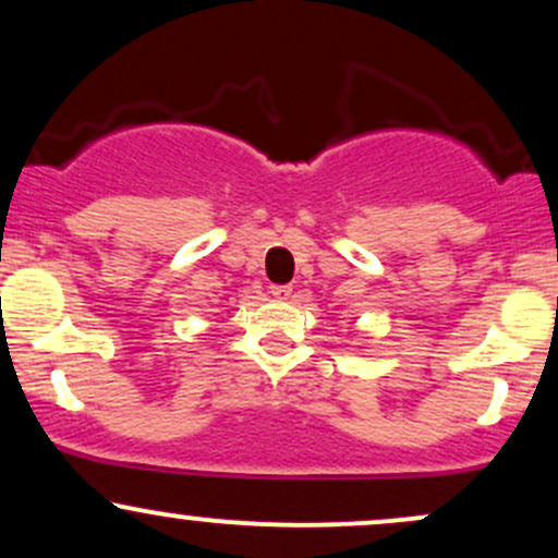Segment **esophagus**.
I'll list each match as a JSON object with an SVG mask.
<instances>
[{
  "label": "esophagus",
  "instance_id": "obj_1",
  "mask_svg": "<svg viewBox=\"0 0 558 558\" xmlns=\"http://www.w3.org/2000/svg\"><path fill=\"white\" fill-rule=\"evenodd\" d=\"M291 291H293L291 286H270V293H272L275 299H280V301H286L288 296H291Z\"/></svg>",
  "mask_w": 558,
  "mask_h": 558
}]
</instances>
